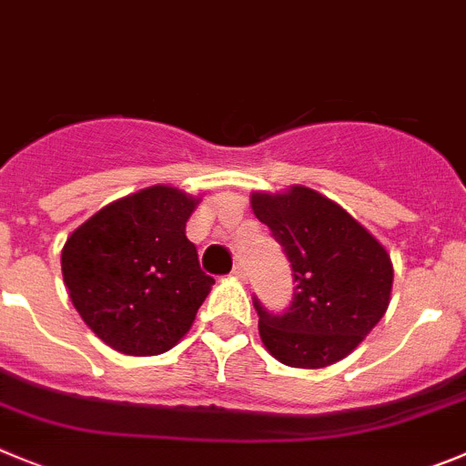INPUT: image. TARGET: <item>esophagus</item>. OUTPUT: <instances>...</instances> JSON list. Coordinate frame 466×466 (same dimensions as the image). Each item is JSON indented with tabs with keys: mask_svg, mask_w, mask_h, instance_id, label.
<instances>
[{
	"mask_svg": "<svg viewBox=\"0 0 466 466\" xmlns=\"http://www.w3.org/2000/svg\"><path fill=\"white\" fill-rule=\"evenodd\" d=\"M232 276L237 278V280H246V278H248V268H246V264H243V262H237V264H234Z\"/></svg>",
	"mask_w": 466,
	"mask_h": 466,
	"instance_id": "1",
	"label": "esophagus"
}]
</instances>
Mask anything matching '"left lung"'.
I'll return each instance as SVG.
<instances>
[{
  "instance_id": "obj_1",
  "label": "left lung",
  "mask_w": 466,
  "mask_h": 466,
  "mask_svg": "<svg viewBox=\"0 0 466 466\" xmlns=\"http://www.w3.org/2000/svg\"><path fill=\"white\" fill-rule=\"evenodd\" d=\"M250 207L282 246L297 282L282 315L253 301L264 347L292 368L338 363L389 308L393 264L386 248L340 204L306 186L253 193Z\"/></svg>"
}]
</instances>
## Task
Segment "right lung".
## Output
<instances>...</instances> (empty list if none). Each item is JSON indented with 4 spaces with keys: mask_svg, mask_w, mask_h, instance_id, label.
<instances>
[{
    "mask_svg": "<svg viewBox=\"0 0 466 466\" xmlns=\"http://www.w3.org/2000/svg\"><path fill=\"white\" fill-rule=\"evenodd\" d=\"M198 202L172 186H149L103 207L66 238L64 285L107 347L156 356L190 331L213 285L186 237Z\"/></svg>",
    "mask_w": 466,
    "mask_h": 466,
    "instance_id": "1",
    "label": "right lung"
}]
</instances>
